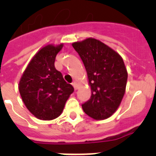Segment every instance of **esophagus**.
<instances>
[{
	"label": "esophagus",
	"mask_w": 156,
	"mask_h": 156,
	"mask_svg": "<svg viewBox=\"0 0 156 156\" xmlns=\"http://www.w3.org/2000/svg\"><path fill=\"white\" fill-rule=\"evenodd\" d=\"M73 88H74V90H77L78 87V84H77L76 83H73Z\"/></svg>",
	"instance_id": "obj_1"
}]
</instances>
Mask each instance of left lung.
Returning a JSON list of instances; mask_svg holds the SVG:
<instances>
[{"mask_svg":"<svg viewBox=\"0 0 156 156\" xmlns=\"http://www.w3.org/2000/svg\"><path fill=\"white\" fill-rule=\"evenodd\" d=\"M72 46L80 56L87 73L91 96L82 104L95 120H104L118 108L126 92L128 73L123 59L101 41L88 38Z\"/></svg>","mask_w":156,"mask_h":156,"instance_id":"left-lung-1","label":"left lung"}]
</instances>
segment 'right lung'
<instances>
[{"label":"right lung","mask_w":156,"mask_h":156,"mask_svg":"<svg viewBox=\"0 0 156 156\" xmlns=\"http://www.w3.org/2000/svg\"><path fill=\"white\" fill-rule=\"evenodd\" d=\"M63 44L46 45L33 56L19 82V92L27 108L40 120L58 117L73 87L54 66Z\"/></svg>","instance_id":"add662e5"}]
</instances>
